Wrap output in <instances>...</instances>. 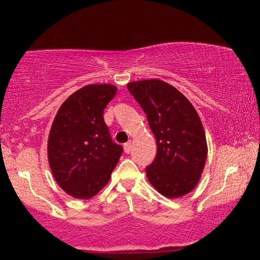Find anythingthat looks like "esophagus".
<instances>
[{
	"mask_svg": "<svg viewBox=\"0 0 260 260\" xmlns=\"http://www.w3.org/2000/svg\"><path fill=\"white\" fill-rule=\"evenodd\" d=\"M124 151H125L126 154H129L131 151V142H127V143L124 144Z\"/></svg>",
	"mask_w": 260,
	"mask_h": 260,
	"instance_id": "1",
	"label": "esophagus"
}]
</instances>
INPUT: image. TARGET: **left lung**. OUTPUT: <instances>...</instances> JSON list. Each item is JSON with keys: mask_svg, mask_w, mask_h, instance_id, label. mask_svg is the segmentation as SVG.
<instances>
[{"mask_svg": "<svg viewBox=\"0 0 260 260\" xmlns=\"http://www.w3.org/2000/svg\"><path fill=\"white\" fill-rule=\"evenodd\" d=\"M127 90L147 115L157 144L154 162L145 168L149 182L170 199L190 193L204 172L208 151L197 110L163 80L133 81Z\"/></svg>", "mask_w": 260, "mask_h": 260, "instance_id": "obj_1", "label": "left lung"}]
</instances>
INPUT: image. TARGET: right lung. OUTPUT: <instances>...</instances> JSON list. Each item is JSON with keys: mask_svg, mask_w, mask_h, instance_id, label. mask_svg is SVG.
Instances as JSON below:
<instances>
[{"mask_svg": "<svg viewBox=\"0 0 260 260\" xmlns=\"http://www.w3.org/2000/svg\"><path fill=\"white\" fill-rule=\"evenodd\" d=\"M117 87L93 84L81 87L60 106L48 136L47 154L56 183L76 199H91L109 182L123 152L113 143L104 109Z\"/></svg>", "mask_w": 260, "mask_h": 260, "instance_id": "obj_1", "label": "right lung"}]
</instances>
